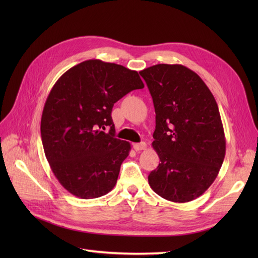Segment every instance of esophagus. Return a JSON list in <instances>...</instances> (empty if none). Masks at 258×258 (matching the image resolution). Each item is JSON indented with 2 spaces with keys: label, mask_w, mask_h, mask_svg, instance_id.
I'll return each mask as SVG.
<instances>
[{
  "label": "esophagus",
  "mask_w": 258,
  "mask_h": 258,
  "mask_svg": "<svg viewBox=\"0 0 258 258\" xmlns=\"http://www.w3.org/2000/svg\"><path fill=\"white\" fill-rule=\"evenodd\" d=\"M134 148L137 151V152H140V151H143L146 148V143L144 142H141V143H134Z\"/></svg>",
  "instance_id": "esophagus-1"
}]
</instances>
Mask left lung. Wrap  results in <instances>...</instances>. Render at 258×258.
I'll return each mask as SVG.
<instances>
[{
    "mask_svg": "<svg viewBox=\"0 0 258 258\" xmlns=\"http://www.w3.org/2000/svg\"><path fill=\"white\" fill-rule=\"evenodd\" d=\"M140 75L153 98V147L160 159L148 183L169 201H191L214 182L225 158L216 101L200 76L184 66L156 64Z\"/></svg>",
    "mask_w": 258,
    "mask_h": 258,
    "instance_id": "left-lung-1",
    "label": "left lung"
}]
</instances>
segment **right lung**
I'll list each match as a JSON object with an SVG mask.
<instances>
[{"mask_svg":"<svg viewBox=\"0 0 258 258\" xmlns=\"http://www.w3.org/2000/svg\"><path fill=\"white\" fill-rule=\"evenodd\" d=\"M143 87L137 71L96 59L68 70L53 85L42 114V142L54 176L69 192L92 199L113 189L131 147L114 136L112 108Z\"/></svg>","mask_w":258,"mask_h":258,"instance_id":"1","label":"right lung"}]
</instances>
